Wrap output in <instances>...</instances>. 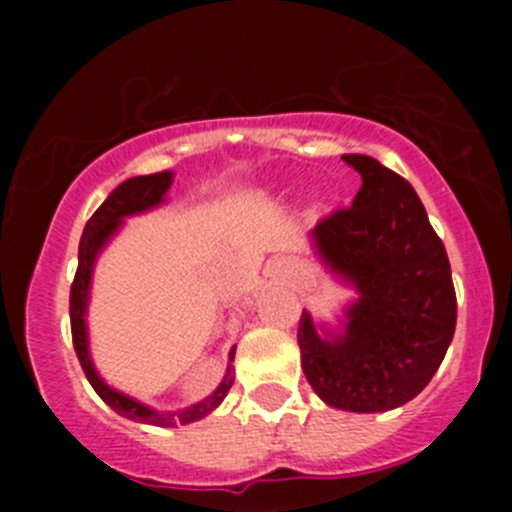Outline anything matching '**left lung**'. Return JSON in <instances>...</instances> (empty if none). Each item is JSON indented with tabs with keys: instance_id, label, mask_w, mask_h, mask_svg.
<instances>
[{
	"instance_id": "8db88e82",
	"label": "left lung",
	"mask_w": 512,
	"mask_h": 512,
	"mask_svg": "<svg viewBox=\"0 0 512 512\" xmlns=\"http://www.w3.org/2000/svg\"><path fill=\"white\" fill-rule=\"evenodd\" d=\"M361 175L352 208L312 230L322 260L359 289L342 337L299 319L302 369L324 404L356 414L404 406L426 389L456 332L446 247L406 178L371 156H344Z\"/></svg>"
}]
</instances>
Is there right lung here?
Wrapping results in <instances>:
<instances>
[{
	"label": "right lung",
	"mask_w": 512,
	"mask_h": 512,
	"mask_svg": "<svg viewBox=\"0 0 512 512\" xmlns=\"http://www.w3.org/2000/svg\"><path fill=\"white\" fill-rule=\"evenodd\" d=\"M170 180H173V173H153V175H138V178H128L126 183L118 185L106 200H103L101 208L91 215V220L84 227V235H81L79 242V267H76L74 282H71V299H69V314H71V339H74L76 356L81 361V369H84L86 379L94 386V391L111 406L116 414L131 418V421L138 423H151V426H178V423H193L200 421L203 416H208L210 411L218 409L220 401L225 399V394L230 391L232 379L230 369H227V376L223 384L215 389L213 396H208L200 404L188 406L183 411H153L148 406L138 404V401L128 399V396L118 394L111 386H106L101 381V376L96 374L94 364H91L89 356V344H86V299H89V285H91V270H94V260L103 245H106L108 237L118 230L121 220L126 215L143 213V210L153 208L163 200V195L168 193ZM235 356V349L230 352V361Z\"/></svg>",
	"instance_id": "1"
}]
</instances>
